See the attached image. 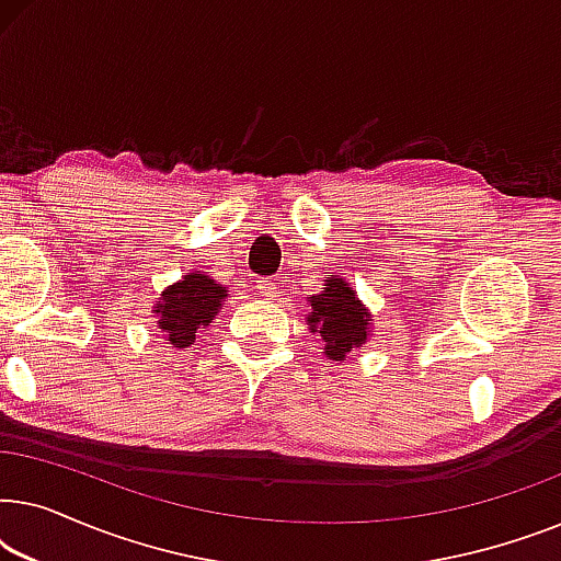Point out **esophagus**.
Masks as SVG:
<instances>
[{
    "label": "esophagus",
    "mask_w": 561,
    "mask_h": 561,
    "mask_svg": "<svg viewBox=\"0 0 561 561\" xmlns=\"http://www.w3.org/2000/svg\"><path fill=\"white\" fill-rule=\"evenodd\" d=\"M257 290H260V296H265V298L278 296V286H275L273 280H257Z\"/></svg>",
    "instance_id": "esophagus-1"
}]
</instances>
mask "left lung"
I'll list each match as a JSON object with an SVG mask.
<instances>
[{
  "label": "left lung",
  "mask_w": 561,
  "mask_h": 561,
  "mask_svg": "<svg viewBox=\"0 0 561 561\" xmlns=\"http://www.w3.org/2000/svg\"><path fill=\"white\" fill-rule=\"evenodd\" d=\"M311 311L309 321L311 332L324 340V355L340 363L352 350L363 347L370 332L373 313L355 296L350 283L334 275L324 283V290L309 298Z\"/></svg>",
  "instance_id": "left-lung-1"
}]
</instances>
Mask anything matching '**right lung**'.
I'll return each mask as SVG.
<instances>
[{
  "label": "right lung",
  "mask_w": 561,
  "mask_h": 561,
  "mask_svg": "<svg viewBox=\"0 0 561 561\" xmlns=\"http://www.w3.org/2000/svg\"><path fill=\"white\" fill-rule=\"evenodd\" d=\"M225 298V286H219L206 273L194 271L160 294L152 313H158V329L165 332V342L181 350L194 344L196 332L211 324Z\"/></svg>",
  "instance_id": "1"
}]
</instances>
